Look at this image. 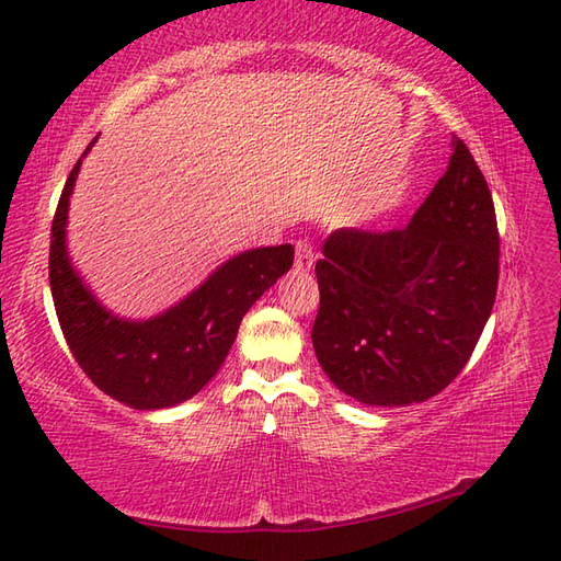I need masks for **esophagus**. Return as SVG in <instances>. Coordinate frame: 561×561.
Listing matches in <instances>:
<instances>
[{"label":"esophagus","mask_w":561,"mask_h":561,"mask_svg":"<svg viewBox=\"0 0 561 561\" xmlns=\"http://www.w3.org/2000/svg\"><path fill=\"white\" fill-rule=\"evenodd\" d=\"M295 266L299 271H309L313 266V248L307 240H299L295 244Z\"/></svg>","instance_id":"34e87169"}]
</instances>
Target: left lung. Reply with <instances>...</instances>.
Here are the masks:
<instances>
[{
  "mask_svg": "<svg viewBox=\"0 0 561 561\" xmlns=\"http://www.w3.org/2000/svg\"><path fill=\"white\" fill-rule=\"evenodd\" d=\"M449 167L407 228H343L317 262L311 343L325 376L362 404L438 394L467 366L497 295L500 236L485 178L453 140Z\"/></svg>",
  "mask_w": 561,
  "mask_h": 561,
  "instance_id": "obj_1",
  "label": "left lung"
}]
</instances>
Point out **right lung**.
<instances>
[{
    "label": "right lung",
    "mask_w": 561,
    "mask_h": 561,
    "mask_svg": "<svg viewBox=\"0 0 561 561\" xmlns=\"http://www.w3.org/2000/svg\"><path fill=\"white\" fill-rule=\"evenodd\" d=\"M64 185L49 242V285L59 325L78 366L108 398L140 412L169 409L197 394L221 368L244 313L295 259L293 244L230 256L181 302L152 319L108 311L76 271L66 248L68 202L80 163Z\"/></svg>",
    "instance_id": "add662e5"
}]
</instances>
